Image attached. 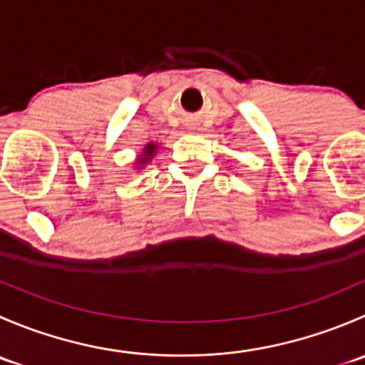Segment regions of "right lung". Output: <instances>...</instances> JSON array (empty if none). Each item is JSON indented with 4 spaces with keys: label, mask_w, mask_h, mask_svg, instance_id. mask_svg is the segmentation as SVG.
Wrapping results in <instances>:
<instances>
[{
    "label": "right lung",
    "mask_w": 365,
    "mask_h": 365,
    "mask_svg": "<svg viewBox=\"0 0 365 365\" xmlns=\"http://www.w3.org/2000/svg\"><path fill=\"white\" fill-rule=\"evenodd\" d=\"M157 150H159V145H157V143H148V145L143 148L141 155H138V159H135V162H134L135 169H143L146 164H148V162H152L153 157H155Z\"/></svg>",
    "instance_id": "add662e5"
}]
</instances>
